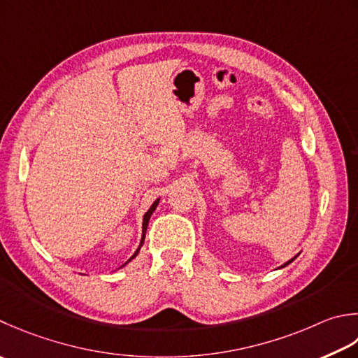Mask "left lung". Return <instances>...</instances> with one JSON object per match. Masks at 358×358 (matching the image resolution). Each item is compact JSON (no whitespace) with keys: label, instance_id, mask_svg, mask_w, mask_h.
<instances>
[{"label":"left lung","instance_id":"1","mask_svg":"<svg viewBox=\"0 0 358 358\" xmlns=\"http://www.w3.org/2000/svg\"><path fill=\"white\" fill-rule=\"evenodd\" d=\"M295 257H296V256H295ZM295 257H293V259H290V261H289V262H285V264L282 265V267H285V265H289L290 262H293V261H295ZM282 267H281V268H282Z\"/></svg>","mask_w":358,"mask_h":358}]
</instances>
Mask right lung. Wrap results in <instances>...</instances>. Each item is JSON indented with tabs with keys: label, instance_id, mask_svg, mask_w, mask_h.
I'll return each mask as SVG.
<instances>
[{
	"label": "right lung",
	"instance_id": "add662e5",
	"mask_svg": "<svg viewBox=\"0 0 358 358\" xmlns=\"http://www.w3.org/2000/svg\"><path fill=\"white\" fill-rule=\"evenodd\" d=\"M158 203H159V199H157L155 201H153V205L149 208V211H147L145 214H144V219H143V236H141V242H139V247H138V250L135 251V253H133V256L129 259L127 262H125L122 267H125V265H127L131 259H135L136 256H138V253H139V250H141V247H143V243H144V239H145V231H147V225H149V220H150V215L153 214V211H155L157 209V206H158Z\"/></svg>",
	"mask_w": 358,
	"mask_h": 358
}]
</instances>
